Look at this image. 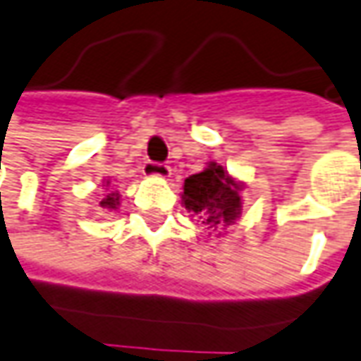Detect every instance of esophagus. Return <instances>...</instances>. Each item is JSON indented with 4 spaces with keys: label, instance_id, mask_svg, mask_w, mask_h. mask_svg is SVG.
Here are the masks:
<instances>
[{
    "label": "esophagus",
    "instance_id": "esophagus-1",
    "mask_svg": "<svg viewBox=\"0 0 361 361\" xmlns=\"http://www.w3.org/2000/svg\"><path fill=\"white\" fill-rule=\"evenodd\" d=\"M142 173H145L146 176H160V178H166V176H171V166L164 164V162H152V160H148V162H145V166H142Z\"/></svg>",
    "mask_w": 361,
    "mask_h": 361
}]
</instances>
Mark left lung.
<instances>
[{"instance_id": "1", "label": "left lung", "mask_w": 361, "mask_h": 361, "mask_svg": "<svg viewBox=\"0 0 361 361\" xmlns=\"http://www.w3.org/2000/svg\"><path fill=\"white\" fill-rule=\"evenodd\" d=\"M183 202L204 225L227 227L241 215V185H237L223 166L211 162L209 169L185 180Z\"/></svg>"}]
</instances>
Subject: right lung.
Here are the masks:
<instances>
[{
	"mask_svg": "<svg viewBox=\"0 0 361 361\" xmlns=\"http://www.w3.org/2000/svg\"><path fill=\"white\" fill-rule=\"evenodd\" d=\"M120 204V195L118 192H108L104 199L100 201V207L106 211H112V209H118Z\"/></svg>",
	"mask_w": 361,
	"mask_h": 361,
	"instance_id": "obj_1",
	"label": "right lung"
}]
</instances>
